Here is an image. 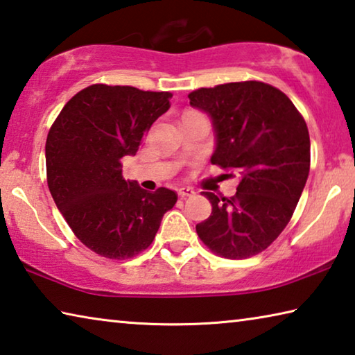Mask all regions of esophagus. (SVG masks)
<instances>
[{
	"instance_id": "34e87169",
	"label": "esophagus",
	"mask_w": 355,
	"mask_h": 355,
	"mask_svg": "<svg viewBox=\"0 0 355 355\" xmlns=\"http://www.w3.org/2000/svg\"><path fill=\"white\" fill-rule=\"evenodd\" d=\"M178 196L180 197H191L194 196V189L189 188V186H184V188H178Z\"/></svg>"
}]
</instances>
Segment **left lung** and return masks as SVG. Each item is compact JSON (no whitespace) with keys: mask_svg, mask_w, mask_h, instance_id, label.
<instances>
[{"mask_svg":"<svg viewBox=\"0 0 355 355\" xmlns=\"http://www.w3.org/2000/svg\"><path fill=\"white\" fill-rule=\"evenodd\" d=\"M188 98L211 120V163L239 180L230 199L203 192L213 208L196 225L197 235L232 260L260 254L290 222L307 183L305 120L284 92L260 81L202 87Z\"/></svg>","mask_w":355,"mask_h":355,"instance_id":"8db88e82","label":"left lung"}]
</instances>
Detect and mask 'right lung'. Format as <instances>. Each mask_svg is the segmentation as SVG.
I'll use <instances>...</instances> for the list:
<instances>
[{"label": "right lung", "mask_w": 355, "mask_h": 355, "mask_svg": "<svg viewBox=\"0 0 355 355\" xmlns=\"http://www.w3.org/2000/svg\"><path fill=\"white\" fill-rule=\"evenodd\" d=\"M171 92L94 84L59 112L46 137L48 188L80 241L101 257L123 260L152 244L177 194L148 192L122 177L146 131L169 110Z\"/></svg>", "instance_id": "add662e5"}]
</instances>
